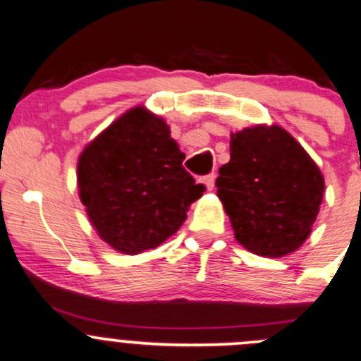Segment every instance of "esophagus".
Returning <instances> with one entry per match:
<instances>
[{"mask_svg":"<svg viewBox=\"0 0 361 361\" xmlns=\"http://www.w3.org/2000/svg\"><path fill=\"white\" fill-rule=\"evenodd\" d=\"M201 184H204L207 191H212L213 184H215V176H213V173H210V176H204L203 179H201Z\"/></svg>","mask_w":361,"mask_h":361,"instance_id":"obj_1","label":"esophagus"}]
</instances>
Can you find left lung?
I'll return each mask as SVG.
<instances>
[{
	"label": "left lung",
	"mask_w": 361,
	"mask_h": 361,
	"mask_svg": "<svg viewBox=\"0 0 361 361\" xmlns=\"http://www.w3.org/2000/svg\"><path fill=\"white\" fill-rule=\"evenodd\" d=\"M216 196L235 241L251 253L281 258L308 239L324 200L320 169L281 126L231 134V161L220 166Z\"/></svg>",
	"instance_id": "1"
}]
</instances>
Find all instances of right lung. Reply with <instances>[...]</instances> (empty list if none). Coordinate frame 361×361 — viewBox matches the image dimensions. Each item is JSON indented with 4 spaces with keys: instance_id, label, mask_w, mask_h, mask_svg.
I'll use <instances>...</instances> for the list:
<instances>
[{
    "instance_id": "obj_1",
    "label": "right lung",
    "mask_w": 361,
    "mask_h": 361,
    "mask_svg": "<svg viewBox=\"0 0 361 361\" xmlns=\"http://www.w3.org/2000/svg\"><path fill=\"white\" fill-rule=\"evenodd\" d=\"M184 158L165 120L146 106L114 120L77 164L79 197L96 234L123 255L154 250L176 234L204 191Z\"/></svg>"
}]
</instances>
